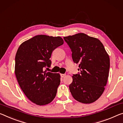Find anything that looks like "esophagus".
Wrapping results in <instances>:
<instances>
[{"label": "esophagus", "instance_id": "34e87169", "mask_svg": "<svg viewBox=\"0 0 123 123\" xmlns=\"http://www.w3.org/2000/svg\"><path fill=\"white\" fill-rule=\"evenodd\" d=\"M66 75V74H61V77L62 78H63V77H65Z\"/></svg>", "mask_w": 123, "mask_h": 123}]
</instances>
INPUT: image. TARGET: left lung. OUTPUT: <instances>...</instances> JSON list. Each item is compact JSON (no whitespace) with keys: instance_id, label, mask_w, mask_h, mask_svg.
<instances>
[{"instance_id":"left-lung-1","label":"left lung","mask_w":123,"mask_h":123,"mask_svg":"<svg viewBox=\"0 0 123 123\" xmlns=\"http://www.w3.org/2000/svg\"><path fill=\"white\" fill-rule=\"evenodd\" d=\"M80 73L72 76L69 88L73 98L83 104L96 101L104 92L109 76L110 60L100 40L84 33L64 37Z\"/></svg>"}]
</instances>
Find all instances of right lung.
<instances>
[{
  "label": "right lung",
  "mask_w": 123,
  "mask_h": 123,
  "mask_svg": "<svg viewBox=\"0 0 123 123\" xmlns=\"http://www.w3.org/2000/svg\"><path fill=\"white\" fill-rule=\"evenodd\" d=\"M60 37L38 35L20 45L15 56V73L29 100L39 106L52 102L60 84L59 73L44 71L50 67L52 51L63 44Z\"/></svg>",
  "instance_id": "obj_1"
}]
</instances>
